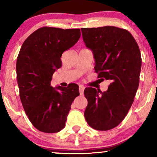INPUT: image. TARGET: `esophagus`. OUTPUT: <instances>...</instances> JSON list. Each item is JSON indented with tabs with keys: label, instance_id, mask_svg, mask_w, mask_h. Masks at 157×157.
Returning a JSON list of instances; mask_svg holds the SVG:
<instances>
[{
	"label": "esophagus",
	"instance_id": "obj_1",
	"mask_svg": "<svg viewBox=\"0 0 157 157\" xmlns=\"http://www.w3.org/2000/svg\"><path fill=\"white\" fill-rule=\"evenodd\" d=\"M84 89H85V87H84V86H80V87H79V91H80V95H82V94H83Z\"/></svg>",
	"mask_w": 157,
	"mask_h": 157
}]
</instances>
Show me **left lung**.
<instances>
[{
	"instance_id": "obj_1",
	"label": "left lung",
	"mask_w": 157,
	"mask_h": 157,
	"mask_svg": "<svg viewBox=\"0 0 157 157\" xmlns=\"http://www.w3.org/2000/svg\"><path fill=\"white\" fill-rule=\"evenodd\" d=\"M81 31L86 46L93 52L98 78L111 82L104 92L85 89V118L95 130H111L124 120L134 100L142 66L140 48L124 29L107 26Z\"/></svg>"
}]
</instances>
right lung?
<instances>
[{"label":"right lung","instance_id":"1","mask_svg":"<svg viewBox=\"0 0 157 157\" xmlns=\"http://www.w3.org/2000/svg\"><path fill=\"white\" fill-rule=\"evenodd\" d=\"M80 35V29L41 27L27 37L20 50L16 63L20 98L29 120L42 132L64 128L71 105L80 94L77 84L53 88L51 81L62 66V54Z\"/></svg>","mask_w":157,"mask_h":157}]
</instances>
